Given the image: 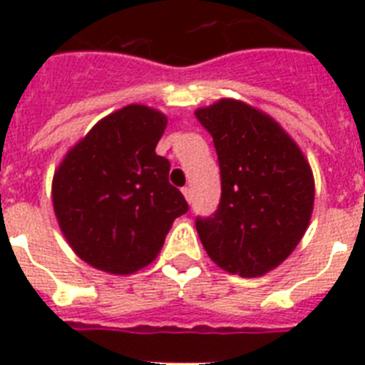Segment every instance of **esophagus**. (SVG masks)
Listing matches in <instances>:
<instances>
[{"label":"esophagus","mask_w":365,"mask_h":365,"mask_svg":"<svg viewBox=\"0 0 365 365\" xmlns=\"http://www.w3.org/2000/svg\"><path fill=\"white\" fill-rule=\"evenodd\" d=\"M182 195H185V197H186V201H188V202H192V201H193L192 188H190V186H185V188H182Z\"/></svg>","instance_id":"obj_1"}]
</instances>
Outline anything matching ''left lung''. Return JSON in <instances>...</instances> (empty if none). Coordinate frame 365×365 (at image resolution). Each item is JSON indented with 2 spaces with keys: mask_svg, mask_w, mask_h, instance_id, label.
<instances>
[{
  "mask_svg": "<svg viewBox=\"0 0 365 365\" xmlns=\"http://www.w3.org/2000/svg\"><path fill=\"white\" fill-rule=\"evenodd\" d=\"M214 138L221 199L195 228L221 269L256 278L278 267L309 227L314 179L299 148L270 117L237 100L197 109Z\"/></svg>",
  "mask_w": 365,
  "mask_h": 365,
  "instance_id": "left-lung-1",
  "label": "left lung"
}]
</instances>
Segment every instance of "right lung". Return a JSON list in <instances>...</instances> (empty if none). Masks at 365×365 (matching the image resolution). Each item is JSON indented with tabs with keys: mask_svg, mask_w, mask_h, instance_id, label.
<instances>
[{
	"mask_svg": "<svg viewBox=\"0 0 365 365\" xmlns=\"http://www.w3.org/2000/svg\"><path fill=\"white\" fill-rule=\"evenodd\" d=\"M163 113L128 106L93 128L67 153L53 180L58 222L91 267L131 274L157 257L172 222L188 212L170 185V160L155 153Z\"/></svg>",
	"mask_w": 365,
	"mask_h": 365,
	"instance_id": "obj_1",
	"label": "right lung"
}]
</instances>
